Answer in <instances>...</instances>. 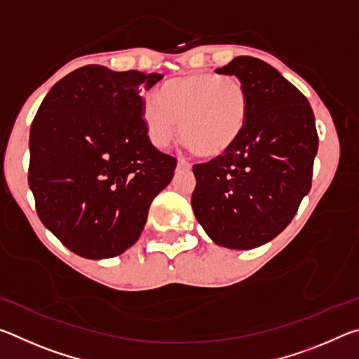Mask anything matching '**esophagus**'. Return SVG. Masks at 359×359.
I'll return each instance as SVG.
<instances>
[{"mask_svg": "<svg viewBox=\"0 0 359 359\" xmlns=\"http://www.w3.org/2000/svg\"><path fill=\"white\" fill-rule=\"evenodd\" d=\"M190 168H191L190 163H188L187 160H184V158H180L179 163H177V169H179V171H188V169H190Z\"/></svg>", "mask_w": 359, "mask_h": 359, "instance_id": "1", "label": "esophagus"}]
</instances>
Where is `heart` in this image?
<instances>
[{
    "instance_id": "obj_1",
    "label": "heart",
    "mask_w": 359,
    "mask_h": 359,
    "mask_svg": "<svg viewBox=\"0 0 359 359\" xmlns=\"http://www.w3.org/2000/svg\"><path fill=\"white\" fill-rule=\"evenodd\" d=\"M142 121L156 147L179 135L193 154L214 158L226 151L244 130L248 96L234 76L188 74L161 85L142 101Z\"/></svg>"
}]
</instances>
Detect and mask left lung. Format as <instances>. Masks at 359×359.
Returning a JSON list of instances; mask_svg holds the SVG:
<instances>
[{
	"mask_svg": "<svg viewBox=\"0 0 359 359\" xmlns=\"http://www.w3.org/2000/svg\"><path fill=\"white\" fill-rule=\"evenodd\" d=\"M215 72L242 82L248 114L223 155L193 166L191 205L215 244L250 250L280 234L311 191L318 135L306 96L263 60L238 57Z\"/></svg>",
	"mask_w": 359,
	"mask_h": 359,
	"instance_id": "obj_1",
	"label": "left lung"
}]
</instances>
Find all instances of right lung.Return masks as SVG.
I'll return each instance as SVG.
<instances>
[{"instance_id": "right-lung-1", "label": "right lung", "mask_w": 359, "mask_h": 359, "mask_svg": "<svg viewBox=\"0 0 359 359\" xmlns=\"http://www.w3.org/2000/svg\"><path fill=\"white\" fill-rule=\"evenodd\" d=\"M161 74L87 65L58 81L29 130L28 184L36 212L65 247L90 259L135 244L177 160L154 147L144 90Z\"/></svg>"}]
</instances>
